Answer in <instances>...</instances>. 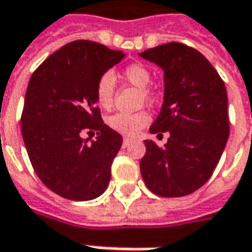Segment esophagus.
<instances>
[{
	"instance_id": "1",
	"label": "esophagus",
	"mask_w": 252,
	"mask_h": 252,
	"mask_svg": "<svg viewBox=\"0 0 252 252\" xmlns=\"http://www.w3.org/2000/svg\"><path fill=\"white\" fill-rule=\"evenodd\" d=\"M130 143H131V138H129V137H125V138H123L122 147H123V148H126V147L129 146Z\"/></svg>"
}]
</instances>
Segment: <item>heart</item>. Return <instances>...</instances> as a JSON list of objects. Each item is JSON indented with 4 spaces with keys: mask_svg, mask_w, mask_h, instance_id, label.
Instances as JSON below:
<instances>
[{
    "mask_svg": "<svg viewBox=\"0 0 252 252\" xmlns=\"http://www.w3.org/2000/svg\"><path fill=\"white\" fill-rule=\"evenodd\" d=\"M123 79L134 87L141 90L143 99L147 102H151L154 99L153 91L148 89V86L153 82L151 72L143 65L133 63L123 69ZM114 77L111 73H104L99 76L95 84V98L99 106L102 108H111L114 101ZM151 121V116L146 111H138V112H118L108 118V126L115 131L125 134V136H136L140 130L146 127Z\"/></svg>",
    "mask_w": 252,
    "mask_h": 252,
    "instance_id": "b5f03b06",
    "label": "heart"
}]
</instances>
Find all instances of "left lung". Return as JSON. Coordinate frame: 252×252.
<instances>
[{"label": "left lung", "mask_w": 252, "mask_h": 252, "mask_svg": "<svg viewBox=\"0 0 252 252\" xmlns=\"http://www.w3.org/2000/svg\"><path fill=\"white\" fill-rule=\"evenodd\" d=\"M138 55L163 70V104L150 131L169 133L165 147L144 141L141 176L157 195H189L212 176L229 138L224 83L201 52L182 43Z\"/></svg>", "instance_id": "left-lung-1"}]
</instances>
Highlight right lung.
<instances>
[{
  "label": "right lung",
  "instance_id": "1",
  "mask_svg": "<svg viewBox=\"0 0 252 252\" xmlns=\"http://www.w3.org/2000/svg\"><path fill=\"white\" fill-rule=\"evenodd\" d=\"M123 57L102 44L76 40L30 77L20 119L23 141L37 176L63 198L94 200L108 187L122 136L102 122L95 84ZM84 129H95L96 140L82 139Z\"/></svg>",
  "mask_w": 252,
  "mask_h": 252
}]
</instances>
